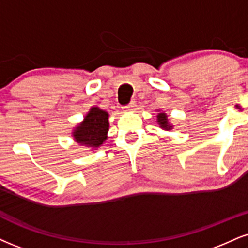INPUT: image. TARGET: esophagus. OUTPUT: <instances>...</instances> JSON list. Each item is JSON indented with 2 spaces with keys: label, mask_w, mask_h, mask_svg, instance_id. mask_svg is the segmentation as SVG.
I'll return each mask as SVG.
<instances>
[{
  "label": "esophagus",
  "mask_w": 248,
  "mask_h": 248,
  "mask_svg": "<svg viewBox=\"0 0 248 248\" xmlns=\"http://www.w3.org/2000/svg\"><path fill=\"white\" fill-rule=\"evenodd\" d=\"M135 107H136L135 101H132V103H129V104H128V105H126V106L124 107V111H126V112L134 111V109H135Z\"/></svg>",
  "instance_id": "obj_1"
}]
</instances>
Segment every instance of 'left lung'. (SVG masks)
I'll return each instance as SVG.
<instances>
[{"label": "left lung", "mask_w": 248, "mask_h": 248, "mask_svg": "<svg viewBox=\"0 0 248 248\" xmlns=\"http://www.w3.org/2000/svg\"><path fill=\"white\" fill-rule=\"evenodd\" d=\"M157 122H158V124H159V127L162 128V129L171 130L172 128H173L172 124L169 122L168 115H166L165 113H158Z\"/></svg>", "instance_id": "left-lung-1"}]
</instances>
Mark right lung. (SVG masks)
<instances>
[{
    "mask_svg": "<svg viewBox=\"0 0 248 248\" xmlns=\"http://www.w3.org/2000/svg\"><path fill=\"white\" fill-rule=\"evenodd\" d=\"M108 127V113L93 106L84 120L73 130L74 140L82 145L98 148L106 141Z\"/></svg>",
    "mask_w": 248,
    "mask_h": 248,
    "instance_id": "1",
    "label": "right lung"
}]
</instances>
